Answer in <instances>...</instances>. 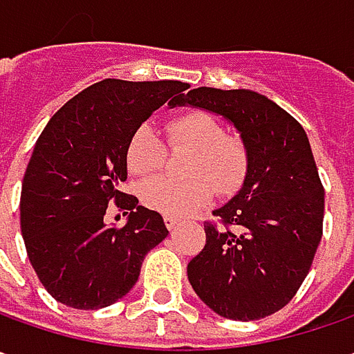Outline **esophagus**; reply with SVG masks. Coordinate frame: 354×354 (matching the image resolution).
Listing matches in <instances>:
<instances>
[{"instance_id":"34e87169","label":"esophagus","mask_w":354,"mask_h":354,"mask_svg":"<svg viewBox=\"0 0 354 354\" xmlns=\"http://www.w3.org/2000/svg\"><path fill=\"white\" fill-rule=\"evenodd\" d=\"M165 225L172 231V229L178 225V219L176 217H172V215H165Z\"/></svg>"}]
</instances>
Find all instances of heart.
<instances>
[{"label":"heart","instance_id":"heart-1","mask_svg":"<svg viewBox=\"0 0 354 354\" xmlns=\"http://www.w3.org/2000/svg\"><path fill=\"white\" fill-rule=\"evenodd\" d=\"M170 149H189L188 180L158 176L139 189L140 201L158 214L184 217L205 207L215 192L233 196L249 174V149L237 135H225L221 123L209 113L188 111L165 125ZM166 147L151 125L142 123L129 135L125 165L135 176H149L165 165Z\"/></svg>","mask_w":354,"mask_h":354}]
</instances>
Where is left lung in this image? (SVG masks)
Segmentation results:
<instances>
[{
  "instance_id": "1",
  "label": "left lung",
  "mask_w": 354,
  "mask_h": 354,
  "mask_svg": "<svg viewBox=\"0 0 354 354\" xmlns=\"http://www.w3.org/2000/svg\"><path fill=\"white\" fill-rule=\"evenodd\" d=\"M178 104L231 121L249 149L243 188L188 264L192 288L215 313L252 322L282 310L310 272L323 235L325 192L304 127L250 90H189Z\"/></svg>"
}]
</instances>
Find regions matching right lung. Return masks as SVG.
<instances>
[{
	"instance_id": "obj_1",
	"label": "right lung",
	"mask_w": 354,
	"mask_h": 354,
	"mask_svg": "<svg viewBox=\"0 0 354 354\" xmlns=\"http://www.w3.org/2000/svg\"><path fill=\"white\" fill-rule=\"evenodd\" d=\"M188 84L107 78L56 111L35 145L21 188V233L44 290L76 310H100L135 286L147 252L168 235L162 215L121 192L129 135ZM129 214L105 226L106 203Z\"/></svg>"
}]
</instances>
